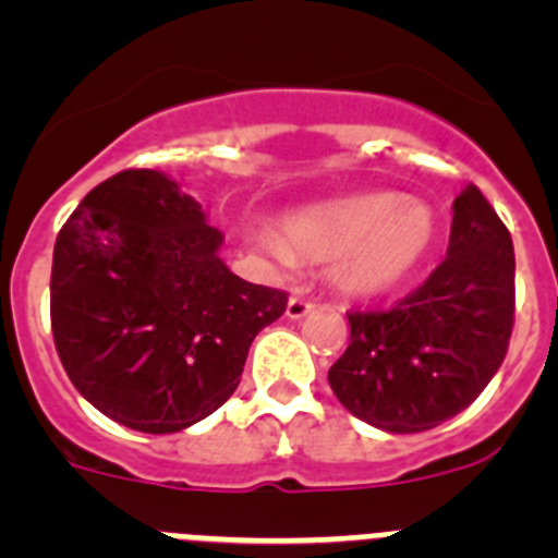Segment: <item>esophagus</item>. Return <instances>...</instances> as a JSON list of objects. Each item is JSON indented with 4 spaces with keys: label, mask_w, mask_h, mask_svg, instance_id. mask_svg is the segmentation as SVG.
I'll use <instances>...</instances> for the list:
<instances>
[{
    "label": "esophagus",
    "mask_w": 558,
    "mask_h": 558,
    "mask_svg": "<svg viewBox=\"0 0 558 558\" xmlns=\"http://www.w3.org/2000/svg\"><path fill=\"white\" fill-rule=\"evenodd\" d=\"M310 310H313V304H310L304 295H299V293L290 295V302H288V318H290V322H299V318H304Z\"/></svg>",
    "instance_id": "1"
}]
</instances>
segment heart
<instances>
[{
  "label": "heart",
  "mask_w": 558,
  "mask_h": 558,
  "mask_svg": "<svg viewBox=\"0 0 558 558\" xmlns=\"http://www.w3.org/2000/svg\"><path fill=\"white\" fill-rule=\"evenodd\" d=\"M436 236L427 206L397 192H363L290 211L282 236L259 231L251 243L276 265L332 259L335 288L349 295H379L405 282Z\"/></svg>",
  "instance_id": "obj_1"
}]
</instances>
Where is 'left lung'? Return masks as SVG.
Returning <instances> with one entry per match:
<instances>
[{
  "label": "left lung",
  "mask_w": 558,
  "mask_h": 558,
  "mask_svg": "<svg viewBox=\"0 0 558 558\" xmlns=\"http://www.w3.org/2000/svg\"><path fill=\"white\" fill-rule=\"evenodd\" d=\"M349 327L329 386L352 416L422 433L475 402L514 327V245L475 184L452 201L445 263L393 310L349 313Z\"/></svg>",
  "instance_id": "left-lung-1"
}]
</instances>
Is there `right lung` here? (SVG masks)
Instances as JSON below:
<instances>
[{
  "mask_svg": "<svg viewBox=\"0 0 558 558\" xmlns=\"http://www.w3.org/2000/svg\"><path fill=\"white\" fill-rule=\"evenodd\" d=\"M223 234L159 170H122L63 223L49 318L72 386L140 433H179L240 386L251 340L288 307L220 259Z\"/></svg>",
  "mask_w": 558,
  "mask_h": 558,
  "instance_id": "obj_1",
  "label": "right lung"
}]
</instances>
